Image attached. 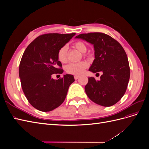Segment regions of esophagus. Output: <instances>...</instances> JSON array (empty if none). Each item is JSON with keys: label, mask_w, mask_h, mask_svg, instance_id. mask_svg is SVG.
<instances>
[{"label": "esophagus", "mask_w": 149, "mask_h": 149, "mask_svg": "<svg viewBox=\"0 0 149 149\" xmlns=\"http://www.w3.org/2000/svg\"><path fill=\"white\" fill-rule=\"evenodd\" d=\"M74 78L75 79H78L79 78V76H78V75H74Z\"/></svg>", "instance_id": "obj_1"}]
</instances>
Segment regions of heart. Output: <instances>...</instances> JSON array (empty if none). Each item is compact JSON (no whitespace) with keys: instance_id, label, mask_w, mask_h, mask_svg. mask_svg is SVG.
<instances>
[{"instance_id":"heart-1","label":"heart","mask_w":149,"mask_h":149,"mask_svg":"<svg viewBox=\"0 0 149 149\" xmlns=\"http://www.w3.org/2000/svg\"><path fill=\"white\" fill-rule=\"evenodd\" d=\"M74 47L76 49L81 53H85L87 51V47L81 41H78L74 43ZM67 51L68 48L66 45L62 47L58 52V59L62 63H65L67 61ZM88 64L86 61H81L75 63H70L68 65L65 70L68 73L75 75L81 74L84 70L88 67Z\"/></svg>"}]
</instances>
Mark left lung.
I'll list each match as a JSON object with an SVG mask.
<instances>
[{"label": "left lung", "mask_w": 149, "mask_h": 149, "mask_svg": "<svg viewBox=\"0 0 149 149\" xmlns=\"http://www.w3.org/2000/svg\"><path fill=\"white\" fill-rule=\"evenodd\" d=\"M76 38L93 45L94 56L89 71L102 72L100 80L88 78L85 92L94 102L102 106H113L123 97L130 78L128 58L121 45L109 35L94 32L82 33Z\"/></svg>", "instance_id": "left-lung-1"}]
</instances>
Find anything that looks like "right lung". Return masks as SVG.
I'll use <instances>...</instances> for the list:
<instances>
[{"instance_id":"obj_1","label":"right lung","mask_w":149,"mask_h":149,"mask_svg":"<svg viewBox=\"0 0 149 149\" xmlns=\"http://www.w3.org/2000/svg\"><path fill=\"white\" fill-rule=\"evenodd\" d=\"M76 33H47L35 38L26 47L19 65L22 89L30 104L40 111L56 109L64 102L74 76L65 74L58 79L53 74H62L58 52Z\"/></svg>"}]
</instances>
